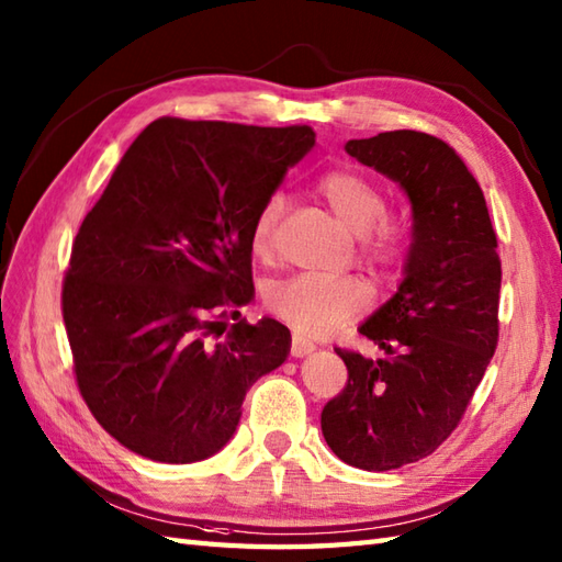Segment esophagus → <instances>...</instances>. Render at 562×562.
<instances>
[{"label": "esophagus", "mask_w": 562, "mask_h": 562, "mask_svg": "<svg viewBox=\"0 0 562 562\" xmlns=\"http://www.w3.org/2000/svg\"><path fill=\"white\" fill-rule=\"evenodd\" d=\"M316 350V345L308 340V338H302L300 333H294L292 336V357H304V355H308V352H314Z\"/></svg>", "instance_id": "obj_1"}]
</instances>
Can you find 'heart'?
Instances as JSON below:
<instances>
[{
    "label": "heart",
    "mask_w": 562,
    "mask_h": 562,
    "mask_svg": "<svg viewBox=\"0 0 562 562\" xmlns=\"http://www.w3.org/2000/svg\"><path fill=\"white\" fill-rule=\"evenodd\" d=\"M318 195L345 229L362 238V250L369 260L393 262L401 254V232L386 222V198L379 186L362 173L336 169L318 178ZM288 210V198L272 193L260 207L250 232V246L258 256H266L272 236ZM266 304L274 316L288 321L306 336H326L333 328L348 324L372 304V292L357 278H321L300 272L284 280H274L266 290Z\"/></svg>",
    "instance_id": "b5f03b06"
}]
</instances>
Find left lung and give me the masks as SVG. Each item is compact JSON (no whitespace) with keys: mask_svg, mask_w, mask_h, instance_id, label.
<instances>
[{"mask_svg":"<svg viewBox=\"0 0 562 562\" xmlns=\"http://www.w3.org/2000/svg\"><path fill=\"white\" fill-rule=\"evenodd\" d=\"M345 151L398 183L413 226L398 290L360 326L386 357L338 350L348 384L321 429L340 461L391 471L429 457L459 425L497 345L503 268L483 190L447 142L393 130Z\"/></svg>","mask_w":562,"mask_h":562,"instance_id":"left-lung-1","label":"left lung"}]
</instances>
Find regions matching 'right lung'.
Listing matches in <instances>:
<instances>
[{"mask_svg":"<svg viewBox=\"0 0 562 562\" xmlns=\"http://www.w3.org/2000/svg\"><path fill=\"white\" fill-rule=\"evenodd\" d=\"M314 145L306 125L159 117L81 222L63 290L67 338L83 401L130 451L212 457L234 437L246 391L288 360L280 321L238 318L214 341V314L254 302V222Z\"/></svg>","mask_w":562,"mask_h":562,"instance_id":"right-lung-1","label":"right lung"}]
</instances>
